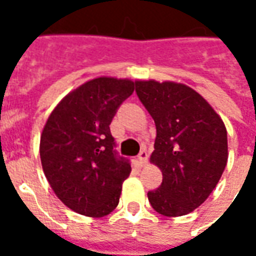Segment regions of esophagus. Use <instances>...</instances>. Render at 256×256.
I'll list each match as a JSON object with an SVG mask.
<instances>
[{"label":"esophagus","mask_w":256,"mask_h":256,"mask_svg":"<svg viewBox=\"0 0 256 256\" xmlns=\"http://www.w3.org/2000/svg\"><path fill=\"white\" fill-rule=\"evenodd\" d=\"M138 162L141 166H145V164L148 163V152H146V150H142L140 152Z\"/></svg>","instance_id":"obj_1"}]
</instances>
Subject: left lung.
I'll use <instances>...</instances> for the list:
<instances>
[{"mask_svg": "<svg viewBox=\"0 0 256 256\" xmlns=\"http://www.w3.org/2000/svg\"><path fill=\"white\" fill-rule=\"evenodd\" d=\"M136 93L155 120L150 162L163 174L162 185L148 192V200L164 216L189 214L206 202L225 170V124L186 84L137 80Z\"/></svg>", "mask_w": 256, "mask_h": 256, "instance_id": "1", "label": "left lung"}]
</instances>
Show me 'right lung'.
Segmentation results:
<instances>
[{
	"mask_svg": "<svg viewBox=\"0 0 256 256\" xmlns=\"http://www.w3.org/2000/svg\"><path fill=\"white\" fill-rule=\"evenodd\" d=\"M134 84L128 79H92L58 102L44 128L40 155L45 177L75 212L100 218L119 203L132 166L115 150L110 124Z\"/></svg>",
	"mask_w": 256,
	"mask_h": 256,
	"instance_id": "obj_1",
	"label": "right lung"
}]
</instances>
